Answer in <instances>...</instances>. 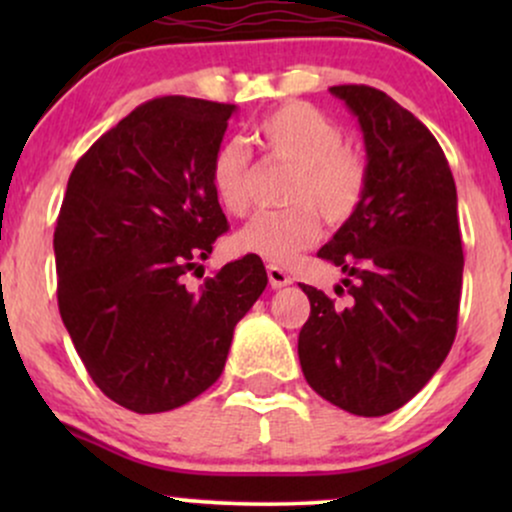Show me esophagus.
I'll use <instances>...</instances> for the list:
<instances>
[{"mask_svg": "<svg viewBox=\"0 0 512 512\" xmlns=\"http://www.w3.org/2000/svg\"><path fill=\"white\" fill-rule=\"evenodd\" d=\"M267 276H269V286H272V289H284V286L291 284V276L286 274L281 267H276V264H269Z\"/></svg>", "mask_w": 512, "mask_h": 512, "instance_id": "esophagus-1", "label": "esophagus"}]
</instances>
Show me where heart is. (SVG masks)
Segmentation results:
<instances>
[{"label":"heart","mask_w":512,"mask_h":512,"mask_svg":"<svg viewBox=\"0 0 512 512\" xmlns=\"http://www.w3.org/2000/svg\"><path fill=\"white\" fill-rule=\"evenodd\" d=\"M252 142L272 161L296 168L289 199L296 207L255 214L233 236V248L264 262L284 264L320 238V216L342 223L358 209L368 185V168L358 151L342 146L344 132L332 117L308 103H284L252 129ZM221 207L245 214L250 207V158L243 144L216 149L209 168Z\"/></svg>","instance_id":"b5f03b06"}]
</instances>
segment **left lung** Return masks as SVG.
<instances>
[{
	"mask_svg": "<svg viewBox=\"0 0 512 512\" xmlns=\"http://www.w3.org/2000/svg\"><path fill=\"white\" fill-rule=\"evenodd\" d=\"M358 117L368 185L317 257L342 267L334 301L315 286L298 334L308 385L356 416L409 402L448 356L462 293V236L448 158L428 127L370 86H332Z\"/></svg>",
	"mask_w": 512,
	"mask_h": 512,
	"instance_id": "left-lung-1",
	"label": "left lung"
}]
</instances>
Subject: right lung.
Here are the masks:
<instances>
[{
    "label": "right lung",
    "instance_id": "1",
    "mask_svg": "<svg viewBox=\"0 0 512 512\" xmlns=\"http://www.w3.org/2000/svg\"><path fill=\"white\" fill-rule=\"evenodd\" d=\"M236 105L163 96L76 161L55 228L57 303L93 383L137 414L178 409L219 380L238 320L267 286L260 257L197 291L187 274L228 231L211 158Z\"/></svg>",
    "mask_w": 512,
    "mask_h": 512
}]
</instances>
